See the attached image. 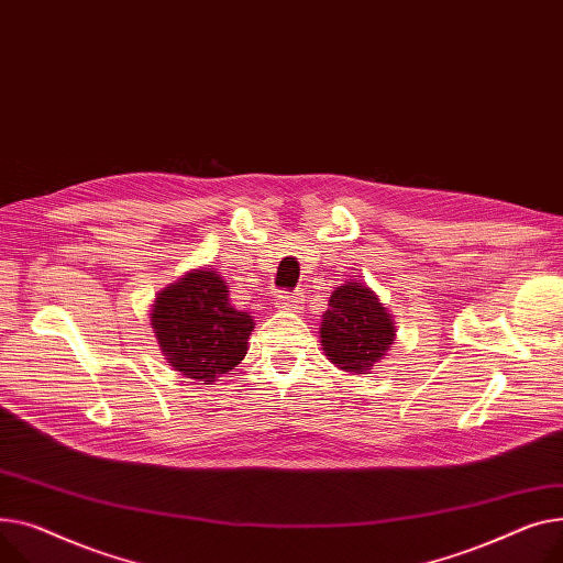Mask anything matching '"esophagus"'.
I'll return each instance as SVG.
<instances>
[{
  "label": "esophagus",
  "instance_id": "1",
  "mask_svg": "<svg viewBox=\"0 0 563 563\" xmlns=\"http://www.w3.org/2000/svg\"><path fill=\"white\" fill-rule=\"evenodd\" d=\"M279 307L286 311H302L305 297H302V292H284V295H279Z\"/></svg>",
  "mask_w": 563,
  "mask_h": 563
}]
</instances>
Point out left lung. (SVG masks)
Instances as JSON below:
<instances>
[{"instance_id":"1","label":"left lung","mask_w":563,"mask_h":563,"mask_svg":"<svg viewBox=\"0 0 563 563\" xmlns=\"http://www.w3.org/2000/svg\"><path fill=\"white\" fill-rule=\"evenodd\" d=\"M393 336L390 313L363 284L347 282L329 297L320 339L322 350L339 368L358 375L368 373L386 354Z\"/></svg>"}]
</instances>
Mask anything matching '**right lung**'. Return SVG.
<instances>
[{
    "mask_svg": "<svg viewBox=\"0 0 563 563\" xmlns=\"http://www.w3.org/2000/svg\"><path fill=\"white\" fill-rule=\"evenodd\" d=\"M216 271H195L158 292L152 327L170 366L205 384L234 371L247 354L252 316L229 302Z\"/></svg>",
    "mask_w": 563,
    "mask_h": 563,
    "instance_id": "obj_1",
    "label": "right lung"
}]
</instances>
